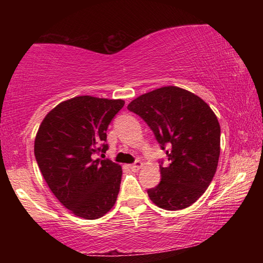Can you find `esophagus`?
<instances>
[{"label": "esophagus", "mask_w": 263, "mask_h": 263, "mask_svg": "<svg viewBox=\"0 0 263 263\" xmlns=\"http://www.w3.org/2000/svg\"><path fill=\"white\" fill-rule=\"evenodd\" d=\"M128 167H130L132 171H139V169L142 167V163L140 161H136L133 164H130Z\"/></svg>", "instance_id": "1"}]
</instances>
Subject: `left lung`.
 Wrapping results in <instances>:
<instances>
[{
    "label": "left lung",
    "instance_id": "left-lung-1",
    "mask_svg": "<svg viewBox=\"0 0 263 263\" xmlns=\"http://www.w3.org/2000/svg\"><path fill=\"white\" fill-rule=\"evenodd\" d=\"M127 109L139 115L166 151L161 181L148 189L155 205L169 211L194 204L210 185L220 154V125L201 97L175 86L162 87L133 100Z\"/></svg>",
    "mask_w": 263,
    "mask_h": 263
}]
</instances>
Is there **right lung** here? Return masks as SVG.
Instances as JSON below:
<instances>
[{
	"mask_svg": "<svg viewBox=\"0 0 263 263\" xmlns=\"http://www.w3.org/2000/svg\"><path fill=\"white\" fill-rule=\"evenodd\" d=\"M125 102L78 96L61 102L43 119L34 139L38 167L62 205L97 219L117 201L122 167L94 154L108 149L106 128Z\"/></svg>",
	"mask_w": 263,
	"mask_h": 263,
	"instance_id": "add662e5",
	"label": "right lung"
}]
</instances>
